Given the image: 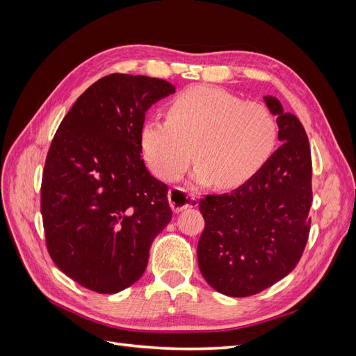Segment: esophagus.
Returning <instances> with one entry per match:
<instances>
[{
    "label": "esophagus",
    "instance_id": "obj_1",
    "mask_svg": "<svg viewBox=\"0 0 356 356\" xmlns=\"http://www.w3.org/2000/svg\"><path fill=\"white\" fill-rule=\"evenodd\" d=\"M169 204L174 212H181L187 208H193L197 204V197L193 193H187L181 188H172L168 195Z\"/></svg>",
    "mask_w": 356,
    "mask_h": 356
}]
</instances>
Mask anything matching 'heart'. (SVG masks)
<instances>
[{
  "label": "heart",
  "instance_id": "obj_1",
  "mask_svg": "<svg viewBox=\"0 0 356 356\" xmlns=\"http://www.w3.org/2000/svg\"><path fill=\"white\" fill-rule=\"evenodd\" d=\"M277 124L263 104L211 86H195L177 95L168 120L148 118L141 129V149L153 174L179 178L193 159V181L234 188L254 178L272 157Z\"/></svg>",
  "mask_w": 356,
  "mask_h": 356
}]
</instances>
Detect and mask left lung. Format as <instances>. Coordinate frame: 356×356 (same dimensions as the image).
Segmentation results:
<instances>
[{
    "label": "left lung",
    "instance_id": "left-lung-1",
    "mask_svg": "<svg viewBox=\"0 0 356 356\" xmlns=\"http://www.w3.org/2000/svg\"><path fill=\"white\" fill-rule=\"evenodd\" d=\"M282 145L258 174L224 195L199 202L204 230L197 245L202 276L229 297L261 293L294 270L309 238L312 157L298 118L264 96Z\"/></svg>",
    "mask_w": 356,
    "mask_h": 356
}]
</instances>
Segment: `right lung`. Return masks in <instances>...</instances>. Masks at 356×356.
Masks as SVG:
<instances>
[{"label": "right lung", "instance_id": "obj_1", "mask_svg": "<svg viewBox=\"0 0 356 356\" xmlns=\"http://www.w3.org/2000/svg\"><path fill=\"white\" fill-rule=\"evenodd\" d=\"M172 93L166 80L110 74L75 101L53 138L41 184L47 250L84 288L115 294L135 284L172 220L168 186L141 157L145 114Z\"/></svg>", "mask_w": 356, "mask_h": 356}]
</instances>
